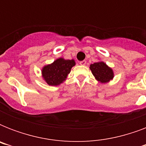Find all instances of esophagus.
Here are the masks:
<instances>
[{"label":"esophagus","mask_w":146,"mask_h":146,"mask_svg":"<svg viewBox=\"0 0 146 146\" xmlns=\"http://www.w3.org/2000/svg\"><path fill=\"white\" fill-rule=\"evenodd\" d=\"M80 65H82V66H85L86 64V60H82V61L80 62Z\"/></svg>","instance_id":"1"}]
</instances>
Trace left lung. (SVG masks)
Listing matches in <instances>:
<instances>
[{"mask_svg": "<svg viewBox=\"0 0 146 146\" xmlns=\"http://www.w3.org/2000/svg\"><path fill=\"white\" fill-rule=\"evenodd\" d=\"M92 73L98 82L101 83H107L113 80L114 76L113 70L109 67L104 62L98 61L90 65Z\"/></svg>", "mask_w": 146, "mask_h": 146, "instance_id": "1", "label": "left lung"}]
</instances>
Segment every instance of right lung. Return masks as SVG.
<instances>
[{
	"label": "right lung",
	"mask_w": 146,
	"mask_h": 146,
	"mask_svg": "<svg viewBox=\"0 0 146 146\" xmlns=\"http://www.w3.org/2000/svg\"><path fill=\"white\" fill-rule=\"evenodd\" d=\"M75 65L76 62L73 59L65 60L60 57L55 60L52 64L43 66L42 70V78L49 86H59L66 80L71 69Z\"/></svg>",
	"instance_id": "right-lung-1"
}]
</instances>
